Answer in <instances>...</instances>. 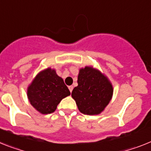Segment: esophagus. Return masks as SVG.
<instances>
[{
	"label": "esophagus",
	"mask_w": 151,
	"mask_h": 151,
	"mask_svg": "<svg viewBox=\"0 0 151 151\" xmlns=\"http://www.w3.org/2000/svg\"><path fill=\"white\" fill-rule=\"evenodd\" d=\"M68 88H69V91H70V93H71V92H72V91H73V86H69V87H68Z\"/></svg>",
	"instance_id": "1"
}]
</instances>
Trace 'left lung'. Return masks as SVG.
Wrapping results in <instances>:
<instances>
[{
    "mask_svg": "<svg viewBox=\"0 0 151 151\" xmlns=\"http://www.w3.org/2000/svg\"><path fill=\"white\" fill-rule=\"evenodd\" d=\"M78 87L73 88L71 96L79 111L84 114H98L111 101L113 87L107 78L99 70L91 67L80 70Z\"/></svg>",
    "mask_w": 151,
    "mask_h": 151,
    "instance_id": "8db88e82",
    "label": "left lung"
}]
</instances>
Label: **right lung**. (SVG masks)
Masks as SVG:
<instances>
[{"label": "right lung", "instance_id": "add662e5", "mask_svg": "<svg viewBox=\"0 0 151 151\" xmlns=\"http://www.w3.org/2000/svg\"><path fill=\"white\" fill-rule=\"evenodd\" d=\"M70 94L63 79L50 68L39 73L27 89L31 105L44 114L54 112L60 101Z\"/></svg>", "mask_w": 151, "mask_h": 151}]
</instances>
